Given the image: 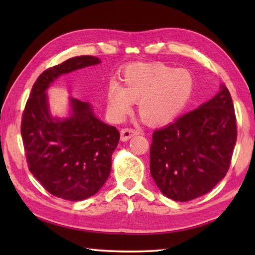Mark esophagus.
Listing matches in <instances>:
<instances>
[{"instance_id": "34e87169", "label": "esophagus", "mask_w": 255, "mask_h": 255, "mask_svg": "<svg viewBox=\"0 0 255 255\" xmlns=\"http://www.w3.org/2000/svg\"><path fill=\"white\" fill-rule=\"evenodd\" d=\"M138 133L137 129H133V128H123L122 130H120V138H122L123 141H126L128 139H130L132 136H135Z\"/></svg>"}]
</instances>
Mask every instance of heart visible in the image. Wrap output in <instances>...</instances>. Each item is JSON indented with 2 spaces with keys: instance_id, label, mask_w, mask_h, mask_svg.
Here are the masks:
<instances>
[{
  "instance_id": "heart-1",
  "label": "heart",
  "mask_w": 255,
  "mask_h": 255,
  "mask_svg": "<svg viewBox=\"0 0 255 255\" xmlns=\"http://www.w3.org/2000/svg\"><path fill=\"white\" fill-rule=\"evenodd\" d=\"M123 86L111 83L107 92L108 112L123 120L138 101V112L146 123L162 125L173 120L187 106L193 91V76L184 68L162 63L135 64L123 74Z\"/></svg>"
}]
</instances>
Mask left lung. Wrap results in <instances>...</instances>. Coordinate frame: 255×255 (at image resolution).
Here are the masks:
<instances>
[{"mask_svg": "<svg viewBox=\"0 0 255 255\" xmlns=\"http://www.w3.org/2000/svg\"><path fill=\"white\" fill-rule=\"evenodd\" d=\"M236 137L234 105L222 85L211 100L154 131L149 166L155 183L175 201L206 195L230 169Z\"/></svg>", "mask_w": 255, "mask_h": 255, "instance_id": "1", "label": "left lung"}]
</instances>
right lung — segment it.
<instances>
[{
	"label": "right lung",
	"instance_id": "1",
	"mask_svg": "<svg viewBox=\"0 0 255 255\" xmlns=\"http://www.w3.org/2000/svg\"><path fill=\"white\" fill-rule=\"evenodd\" d=\"M99 63L94 56H77L44 71L22 114L21 136L29 171L47 191L65 200H84L102 188L120 135L92 114L89 103L74 98L70 118L54 120L45 91L59 75Z\"/></svg>",
	"mask_w": 255,
	"mask_h": 255
}]
</instances>
